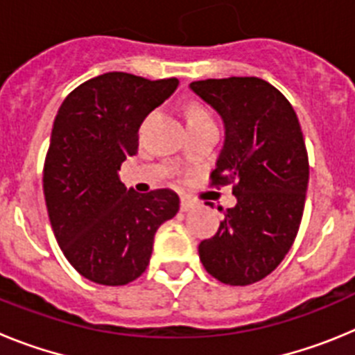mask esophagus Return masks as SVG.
Returning <instances> with one entry per match:
<instances>
[{"label": "esophagus", "instance_id": "esophagus-1", "mask_svg": "<svg viewBox=\"0 0 355 355\" xmlns=\"http://www.w3.org/2000/svg\"><path fill=\"white\" fill-rule=\"evenodd\" d=\"M190 208H193V200H190L188 197H181V211H188Z\"/></svg>", "mask_w": 355, "mask_h": 355}]
</instances>
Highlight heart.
Returning <instances> with one entry per match:
<instances>
[{
	"mask_svg": "<svg viewBox=\"0 0 355 355\" xmlns=\"http://www.w3.org/2000/svg\"><path fill=\"white\" fill-rule=\"evenodd\" d=\"M209 115L206 114V110L199 108V106H193V108L188 110V121H199V119H208Z\"/></svg>",
	"mask_w": 355,
	"mask_h": 355,
	"instance_id": "1",
	"label": "heart"
}]
</instances>
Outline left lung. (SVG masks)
I'll list each match as a JSON object with an SVG mask.
<instances>
[{"label":"left lung","mask_w":355,"mask_h":355,"mask_svg":"<svg viewBox=\"0 0 355 355\" xmlns=\"http://www.w3.org/2000/svg\"><path fill=\"white\" fill-rule=\"evenodd\" d=\"M190 89L224 121L211 184L233 183L236 196L215 236L200 241L199 258L220 283H258L283 261L302 220L309 162L299 119L261 78L193 81Z\"/></svg>","instance_id":"obj_1"}]
</instances>
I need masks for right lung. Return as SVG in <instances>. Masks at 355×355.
Instances as JSON below:
<instances>
[{"mask_svg": "<svg viewBox=\"0 0 355 355\" xmlns=\"http://www.w3.org/2000/svg\"><path fill=\"white\" fill-rule=\"evenodd\" d=\"M180 81L106 72L62 103L44 162V197L62 252L92 283L122 286L146 272L159 225L180 211L168 188L128 190L122 162L137 155L139 128Z\"/></svg>", "mask_w": 355, "mask_h": 355, "instance_id": "right-lung-1", "label": "right lung"}]
</instances>
